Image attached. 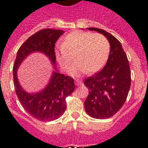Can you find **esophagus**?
Masks as SVG:
<instances>
[{
  "label": "esophagus",
  "instance_id": "obj_1",
  "mask_svg": "<svg viewBox=\"0 0 148 148\" xmlns=\"http://www.w3.org/2000/svg\"><path fill=\"white\" fill-rule=\"evenodd\" d=\"M75 84L77 86H79L82 84V81L81 79H75Z\"/></svg>",
  "mask_w": 148,
  "mask_h": 148
}]
</instances>
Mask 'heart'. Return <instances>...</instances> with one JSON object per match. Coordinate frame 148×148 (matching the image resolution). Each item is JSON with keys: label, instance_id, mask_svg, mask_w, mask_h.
<instances>
[{"label": "heart", "instance_id": "heart-1", "mask_svg": "<svg viewBox=\"0 0 148 148\" xmlns=\"http://www.w3.org/2000/svg\"><path fill=\"white\" fill-rule=\"evenodd\" d=\"M109 41L101 34L73 31L66 35L62 45L56 50V59L63 70H70L76 58L78 64L71 70L78 75L87 71L92 74L100 70L109 56Z\"/></svg>", "mask_w": 148, "mask_h": 148}]
</instances>
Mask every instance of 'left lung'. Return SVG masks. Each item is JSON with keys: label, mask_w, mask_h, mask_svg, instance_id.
Segmentation results:
<instances>
[{"label": "left lung", "mask_w": 148, "mask_h": 148, "mask_svg": "<svg viewBox=\"0 0 148 148\" xmlns=\"http://www.w3.org/2000/svg\"><path fill=\"white\" fill-rule=\"evenodd\" d=\"M87 29L104 35L110 45L104 67L84 81L89 89L84 101L85 111L92 118L105 119L116 114L126 101L131 84L130 65L118 39L104 29Z\"/></svg>", "instance_id": "left-lung-1"}]
</instances>
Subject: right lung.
Segmentation results:
<instances>
[{
    "instance_id": "right-lung-1",
    "label": "right lung",
    "mask_w": 148,
    "mask_h": 148,
    "mask_svg": "<svg viewBox=\"0 0 148 148\" xmlns=\"http://www.w3.org/2000/svg\"><path fill=\"white\" fill-rule=\"evenodd\" d=\"M62 34L63 30L44 29L30 36L18 49L13 65V82L17 96L27 113L40 121H53L62 116L66 110V98L75 90L73 78L60 73L56 66L55 44ZM36 51L47 56L55 70L42 90L29 94L20 86L16 72L23 60Z\"/></svg>"
}]
</instances>
